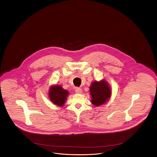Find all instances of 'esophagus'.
<instances>
[{"mask_svg": "<svg viewBox=\"0 0 157 157\" xmlns=\"http://www.w3.org/2000/svg\"><path fill=\"white\" fill-rule=\"evenodd\" d=\"M75 92L76 94H81L82 92V90L81 88H75Z\"/></svg>", "mask_w": 157, "mask_h": 157, "instance_id": "esophagus-1", "label": "esophagus"}]
</instances>
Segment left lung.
I'll return each instance as SVG.
<instances>
[{
  "mask_svg": "<svg viewBox=\"0 0 157 157\" xmlns=\"http://www.w3.org/2000/svg\"><path fill=\"white\" fill-rule=\"evenodd\" d=\"M89 89L92 96V103L96 106L104 104L110 98L111 89L108 83L104 80L93 82Z\"/></svg>",
  "mask_w": 157,
  "mask_h": 157,
  "instance_id": "8db88e82",
  "label": "left lung"
}]
</instances>
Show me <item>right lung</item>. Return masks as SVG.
<instances>
[{"label":"right lung","mask_w":157,"mask_h":157,"mask_svg":"<svg viewBox=\"0 0 157 157\" xmlns=\"http://www.w3.org/2000/svg\"><path fill=\"white\" fill-rule=\"evenodd\" d=\"M48 94L50 101L54 104L63 106L68 95V91L63 89L60 85H55L51 86Z\"/></svg>","instance_id":"1"}]
</instances>
